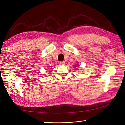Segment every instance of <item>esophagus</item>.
<instances>
[{
  "mask_svg": "<svg viewBox=\"0 0 125 125\" xmlns=\"http://www.w3.org/2000/svg\"><path fill=\"white\" fill-rule=\"evenodd\" d=\"M59 64H60V65H64V64H65V62H60Z\"/></svg>",
  "mask_w": 125,
  "mask_h": 125,
  "instance_id": "34e87169",
  "label": "esophagus"
}]
</instances>
